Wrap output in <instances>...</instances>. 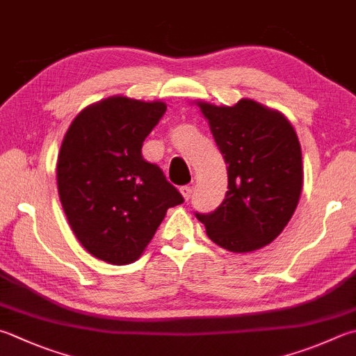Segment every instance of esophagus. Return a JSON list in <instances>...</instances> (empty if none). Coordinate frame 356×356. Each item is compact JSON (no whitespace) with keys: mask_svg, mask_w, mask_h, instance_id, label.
Instances as JSON below:
<instances>
[{"mask_svg":"<svg viewBox=\"0 0 356 356\" xmlns=\"http://www.w3.org/2000/svg\"><path fill=\"white\" fill-rule=\"evenodd\" d=\"M179 192H181V195L184 197V200H189L191 195H192V187L191 186H183V187H179Z\"/></svg>","mask_w":356,"mask_h":356,"instance_id":"esophagus-1","label":"esophagus"}]
</instances>
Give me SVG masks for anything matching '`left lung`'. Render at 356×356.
<instances>
[{
  "label": "left lung",
  "instance_id": "left-lung-1",
  "mask_svg": "<svg viewBox=\"0 0 356 356\" xmlns=\"http://www.w3.org/2000/svg\"><path fill=\"white\" fill-rule=\"evenodd\" d=\"M227 164V191L216 211L195 213L213 243L231 252L260 250L293 217L302 191V152L282 113L252 99L195 102Z\"/></svg>",
  "mask_w": 356,
  "mask_h": 356
}]
</instances>
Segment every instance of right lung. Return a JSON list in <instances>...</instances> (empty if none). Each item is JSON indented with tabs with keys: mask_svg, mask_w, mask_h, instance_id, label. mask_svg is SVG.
Listing matches in <instances>:
<instances>
[{
	"mask_svg": "<svg viewBox=\"0 0 356 356\" xmlns=\"http://www.w3.org/2000/svg\"><path fill=\"white\" fill-rule=\"evenodd\" d=\"M165 108L161 100L106 97L80 111L62 140L60 203L74 236L106 264L138 260L167 209L184 201L140 153Z\"/></svg>",
	"mask_w": 356,
	"mask_h": 356,
	"instance_id": "1",
	"label": "right lung"
}]
</instances>
